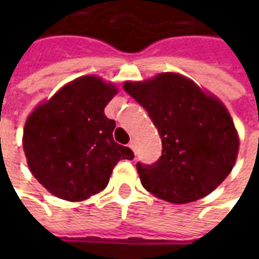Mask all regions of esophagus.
Masks as SVG:
<instances>
[{"label":"esophagus","mask_w":259,"mask_h":259,"mask_svg":"<svg viewBox=\"0 0 259 259\" xmlns=\"http://www.w3.org/2000/svg\"><path fill=\"white\" fill-rule=\"evenodd\" d=\"M129 147L133 150V152H136V150H137V141H136L135 139H132L129 143Z\"/></svg>","instance_id":"34e87169"}]
</instances>
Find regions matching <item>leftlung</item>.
<instances>
[{
  "label": "left lung",
  "mask_w": 259,
  "mask_h": 259,
  "mask_svg": "<svg viewBox=\"0 0 259 259\" xmlns=\"http://www.w3.org/2000/svg\"><path fill=\"white\" fill-rule=\"evenodd\" d=\"M123 89L148 112L162 141L157 162L136 165L146 190L186 204L208 195L226 179L237 158L239 136L217 97L170 72L126 81Z\"/></svg>",
  "instance_id": "left-lung-1"
}]
</instances>
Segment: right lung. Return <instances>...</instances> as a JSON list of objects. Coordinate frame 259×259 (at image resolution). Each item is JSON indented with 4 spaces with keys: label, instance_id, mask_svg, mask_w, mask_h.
Returning <instances> with one entry per match:
<instances>
[{
    "label": "right lung",
    "instance_id": "right-lung-1",
    "mask_svg": "<svg viewBox=\"0 0 259 259\" xmlns=\"http://www.w3.org/2000/svg\"><path fill=\"white\" fill-rule=\"evenodd\" d=\"M118 93L97 76H81L31 112L23 150L33 176L62 200L83 201L107 187L113 166L133 159L113 141L115 120L104 108Z\"/></svg>",
    "mask_w": 259,
    "mask_h": 259
}]
</instances>
